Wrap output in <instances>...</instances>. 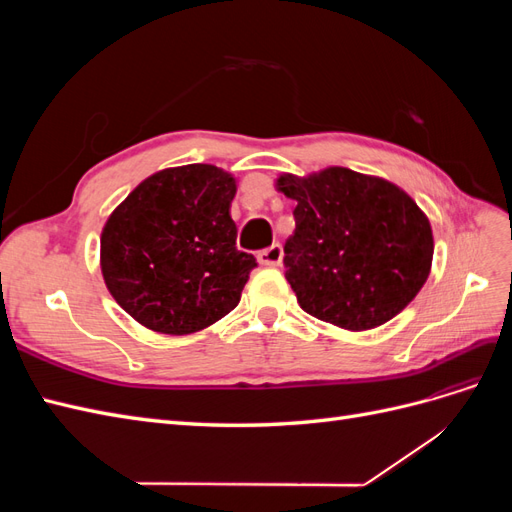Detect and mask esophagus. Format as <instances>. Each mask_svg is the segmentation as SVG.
I'll list each match as a JSON object with an SVG mask.
<instances>
[{
    "mask_svg": "<svg viewBox=\"0 0 512 512\" xmlns=\"http://www.w3.org/2000/svg\"><path fill=\"white\" fill-rule=\"evenodd\" d=\"M282 256H284V250L280 243H273L271 247H267V250L258 252V262L262 267H277L282 262Z\"/></svg>",
    "mask_w": 512,
    "mask_h": 512,
    "instance_id": "esophagus-1",
    "label": "esophagus"
}]
</instances>
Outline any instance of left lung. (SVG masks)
Here are the masks:
<instances>
[{
	"mask_svg": "<svg viewBox=\"0 0 512 512\" xmlns=\"http://www.w3.org/2000/svg\"><path fill=\"white\" fill-rule=\"evenodd\" d=\"M275 188L297 200L284 265L309 316L348 331L376 329L427 282L431 224L395 183L329 166L307 177L284 173Z\"/></svg>",
	"mask_w": 512,
	"mask_h": 512,
	"instance_id": "1",
	"label": "left lung"
}]
</instances>
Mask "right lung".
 <instances>
[{"mask_svg": "<svg viewBox=\"0 0 512 512\" xmlns=\"http://www.w3.org/2000/svg\"><path fill=\"white\" fill-rule=\"evenodd\" d=\"M237 181L213 164L158 170L108 215L100 267L108 292L143 327L190 335L237 307L256 258L237 250Z\"/></svg>", "mask_w": 512, "mask_h": 512, "instance_id": "add662e5", "label": "right lung"}]
</instances>
